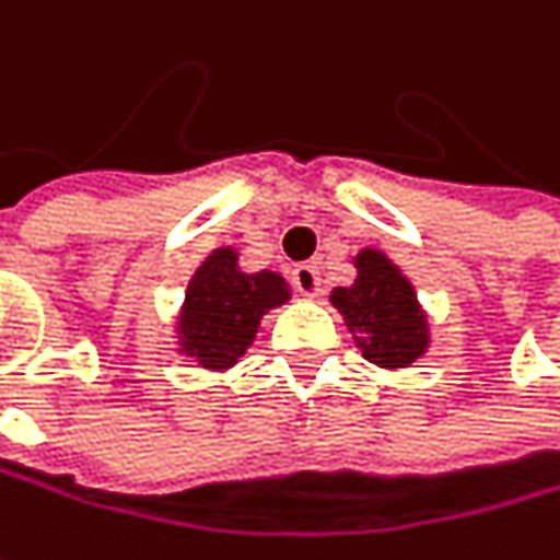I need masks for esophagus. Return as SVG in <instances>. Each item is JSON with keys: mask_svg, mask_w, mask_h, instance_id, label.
Segmentation results:
<instances>
[{"mask_svg": "<svg viewBox=\"0 0 560 560\" xmlns=\"http://www.w3.org/2000/svg\"><path fill=\"white\" fill-rule=\"evenodd\" d=\"M291 281H294V288H298L304 298H317V294H320V269H317L314 262L294 266V269H291Z\"/></svg>", "mask_w": 560, "mask_h": 560, "instance_id": "esophagus-1", "label": "esophagus"}]
</instances>
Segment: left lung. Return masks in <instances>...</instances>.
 Returning <instances> with one entry per match:
<instances>
[{
	"label": "left lung",
	"instance_id": "1",
	"mask_svg": "<svg viewBox=\"0 0 560 560\" xmlns=\"http://www.w3.org/2000/svg\"><path fill=\"white\" fill-rule=\"evenodd\" d=\"M355 269L359 279L330 294L332 307L346 317L349 330L359 332L355 342L369 362L382 369H407L430 346L427 314L413 284L378 249H362Z\"/></svg>",
	"mask_w": 560,
	"mask_h": 560
}]
</instances>
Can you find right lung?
<instances>
[{
    "label": "right lung",
    "mask_w": 560,
    "mask_h": 560,
    "mask_svg": "<svg viewBox=\"0 0 560 560\" xmlns=\"http://www.w3.org/2000/svg\"><path fill=\"white\" fill-rule=\"evenodd\" d=\"M288 298L279 272H243L230 246L214 249L188 281L176 327L178 352L198 359L201 369L224 372L256 339L262 314Z\"/></svg>",
    "instance_id": "1"
}]
</instances>
